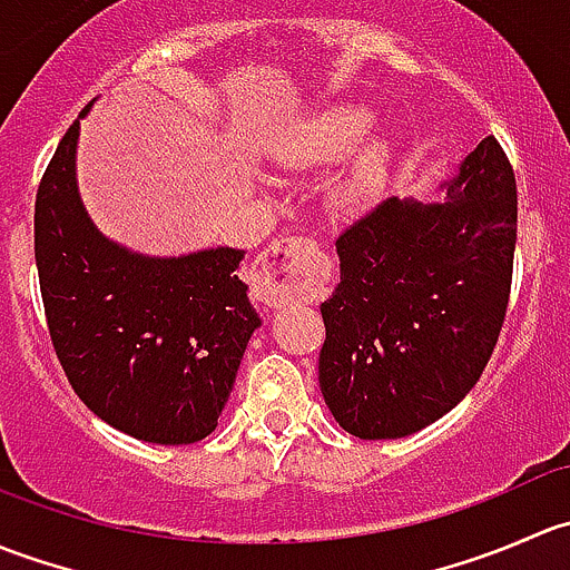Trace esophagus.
I'll list each match as a JSON object with an SVG mask.
<instances>
[{"instance_id":"esophagus-1","label":"esophagus","mask_w":570,"mask_h":570,"mask_svg":"<svg viewBox=\"0 0 570 570\" xmlns=\"http://www.w3.org/2000/svg\"><path fill=\"white\" fill-rule=\"evenodd\" d=\"M258 269L264 278V301L281 306L314 295L325 278V258L314 239L281 237L258 256Z\"/></svg>"}]
</instances>
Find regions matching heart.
I'll return each mask as SVG.
<instances>
[{"mask_svg": "<svg viewBox=\"0 0 570 570\" xmlns=\"http://www.w3.org/2000/svg\"><path fill=\"white\" fill-rule=\"evenodd\" d=\"M375 115L370 107L342 101L322 109L314 118L301 120L289 129L278 148V159L284 168H320L347 157L366 131L372 129ZM386 174V146L381 140H370L355 154V163L344 181V200L350 206H366L377 195Z\"/></svg>", "mask_w": 570, "mask_h": 570, "instance_id": "heart-1", "label": "heart"}]
</instances>
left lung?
I'll return each instance as SVG.
<instances>
[{
    "instance_id": "left-lung-1",
    "label": "left lung",
    "mask_w": 570,
    "mask_h": 570,
    "mask_svg": "<svg viewBox=\"0 0 570 570\" xmlns=\"http://www.w3.org/2000/svg\"><path fill=\"white\" fill-rule=\"evenodd\" d=\"M441 204L386 198L336 239L320 389L338 428L402 439L450 413L497 347L513 281L515 176L485 137Z\"/></svg>"
}]
</instances>
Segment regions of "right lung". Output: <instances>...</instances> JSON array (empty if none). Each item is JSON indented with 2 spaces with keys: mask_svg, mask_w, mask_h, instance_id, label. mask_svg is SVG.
Listing matches in <instances>:
<instances>
[{
  "mask_svg": "<svg viewBox=\"0 0 570 570\" xmlns=\"http://www.w3.org/2000/svg\"><path fill=\"white\" fill-rule=\"evenodd\" d=\"M79 118L36 198L51 344L79 400L115 430L148 444H195L217 428L262 325L239 278L245 250L159 258L107 239L77 189Z\"/></svg>",
  "mask_w": 570,
  "mask_h": 570,
  "instance_id": "1",
  "label": "right lung"
}]
</instances>
